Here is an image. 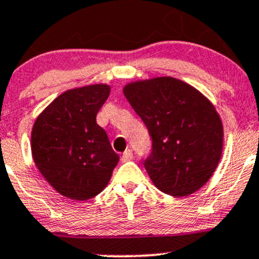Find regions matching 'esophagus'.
<instances>
[{
  "label": "esophagus",
  "instance_id": "1",
  "mask_svg": "<svg viewBox=\"0 0 259 259\" xmlns=\"http://www.w3.org/2000/svg\"><path fill=\"white\" fill-rule=\"evenodd\" d=\"M132 159H133V151L130 150V149H127V150H125L124 153H122V155H121L122 163H126V161L132 160Z\"/></svg>",
  "mask_w": 259,
  "mask_h": 259
}]
</instances>
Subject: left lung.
I'll use <instances>...</instances> for the list:
<instances>
[{
    "instance_id": "1",
    "label": "left lung",
    "mask_w": 259,
    "mask_h": 259,
    "mask_svg": "<svg viewBox=\"0 0 259 259\" xmlns=\"http://www.w3.org/2000/svg\"><path fill=\"white\" fill-rule=\"evenodd\" d=\"M122 93L153 140L144 166L154 185L173 197L200 189L223 150V124L213 104L170 76L134 81Z\"/></svg>"
}]
</instances>
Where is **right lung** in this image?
Here are the masks:
<instances>
[{
    "instance_id": "right-lung-1",
    "label": "right lung",
    "mask_w": 259,
    "mask_h": 259,
    "mask_svg": "<svg viewBox=\"0 0 259 259\" xmlns=\"http://www.w3.org/2000/svg\"><path fill=\"white\" fill-rule=\"evenodd\" d=\"M109 94L106 83L65 91L33 124V161L50 185L70 199L88 200L103 192L119 161L105 130L96 124Z\"/></svg>"
}]
</instances>
